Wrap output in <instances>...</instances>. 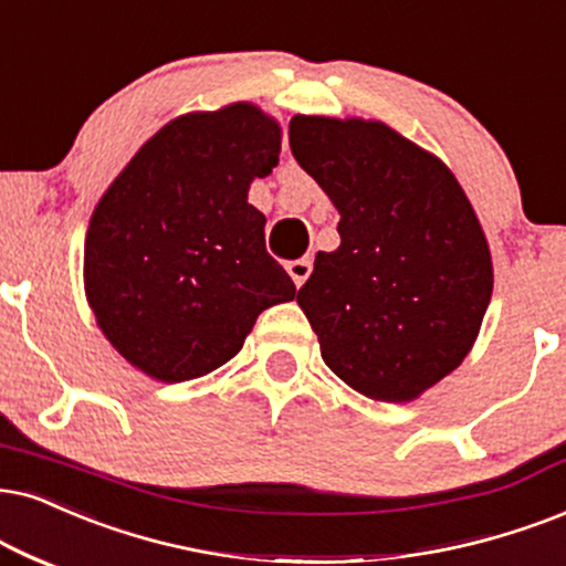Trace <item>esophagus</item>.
<instances>
[{"label":"esophagus","mask_w":566,"mask_h":566,"mask_svg":"<svg viewBox=\"0 0 566 566\" xmlns=\"http://www.w3.org/2000/svg\"><path fill=\"white\" fill-rule=\"evenodd\" d=\"M287 271H290L292 282H295L297 287H303L305 279L311 276L313 263H311V259H297V261H290V263H287Z\"/></svg>","instance_id":"esophagus-1"}]
</instances>
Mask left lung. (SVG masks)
Masks as SVG:
<instances>
[{"instance_id": "1", "label": "left lung", "mask_w": 566, "mask_h": 566, "mask_svg": "<svg viewBox=\"0 0 566 566\" xmlns=\"http://www.w3.org/2000/svg\"><path fill=\"white\" fill-rule=\"evenodd\" d=\"M290 146L339 211L297 305L321 357L376 402H410L473 349L493 292L485 232L452 169L395 127L295 114Z\"/></svg>"}]
</instances>
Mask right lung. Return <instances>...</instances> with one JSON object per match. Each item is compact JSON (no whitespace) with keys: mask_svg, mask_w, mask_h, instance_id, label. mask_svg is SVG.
Returning <instances> with one entry per match:
<instances>
[{"mask_svg":"<svg viewBox=\"0 0 566 566\" xmlns=\"http://www.w3.org/2000/svg\"><path fill=\"white\" fill-rule=\"evenodd\" d=\"M282 125L234 102L171 119L98 198L83 250L85 297L112 347L164 384L232 360L271 305L295 300L266 253L250 182L271 175Z\"/></svg>","mask_w":566,"mask_h":566,"instance_id":"1","label":"right lung"}]
</instances>
